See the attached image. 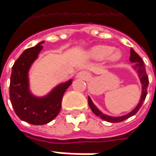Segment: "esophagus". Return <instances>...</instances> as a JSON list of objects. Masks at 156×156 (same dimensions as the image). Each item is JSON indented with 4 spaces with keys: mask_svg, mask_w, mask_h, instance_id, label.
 Wrapping results in <instances>:
<instances>
[{
    "mask_svg": "<svg viewBox=\"0 0 156 156\" xmlns=\"http://www.w3.org/2000/svg\"><path fill=\"white\" fill-rule=\"evenodd\" d=\"M77 78H82V79H88L90 78V74L86 72H80L78 73Z\"/></svg>",
    "mask_w": 156,
    "mask_h": 156,
    "instance_id": "34e87169",
    "label": "esophagus"
}]
</instances>
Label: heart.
<instances>
[{"label": "heart", "mask_w": 156, "mask_h": 156, "mask_svg": "<svg viewBox=\"0 0 156 156\" xmlns=\"http://www.w3.org/2000/svg\"><path fill=\"white\" fill-rule=\"evenodd\" d=\"M88 55L94 59L103 60L105 58H108L112 62L119 61L122 58L121 52L117 50H115L113 46H94L88 51Z\"/></svg>", "instance_id": "heart-1"}]
</instances>
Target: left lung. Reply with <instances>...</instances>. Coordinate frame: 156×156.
<instances>
[{
	"instance_id": "1",
	"label": "left lung",
	"mask_w": 156,
	"mask_h": 156,
	"mask_svg": "<svg viewBox=\"0 0 156 156\" xmlns=\"http://www.w3.org/2000/svg\"><path fill=\"white\" fill-rule=\"evenodd\" d=\"M129 60L131 62L136 63L134 68L136 70L137 74L140 78L141 80V83H142V97H141V99L139 104L137 105V106L132 110L131 112H129V114L127 115H122V116H118V117H113V116H110V115H105L103 114L101 111H100L92 103L91 99L89 98H88V103L89 106L90 107V109L92 110V112L94 113L95 115L99 116L100 118H102L103 120L107 122H120L124 121L128 118H129L130 116L134 115L135 114H136L137 111L140 110V108L142 107V104L144 102V100L146 98V96H147V89H148V77L146 73V69H145V66H144V63L142 61V58L137 54L136 51H134L133 49H130V57H129Z\"/></svg>"
}]
</instances>
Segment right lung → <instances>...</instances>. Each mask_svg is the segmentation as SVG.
<instances>
[{
  "instance_id": "add662e5",
  "label": "right lung",
  "mask_w": 156,
  "mask_h": 156,
  "mask_svg": "<svg viewBox=\"0 0 156 156\" xmlns=\"http://www.w3.org/2000/svg\"><path fill=\"white\" fill-rule=\"evenodd\" d=\"M37 46L25 50L14 62L10 78L9 97L15 114L20 120L34 125H43L56 117L61 109L62 98L73 80L63 83L44 98L31 94L28 83V71L43 46Z\"/></svg>"
}]
</instances>
